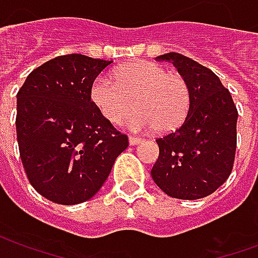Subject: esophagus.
I'll use <instances>...</instances> for the list:
<instances>
[{"label":"esophagus","instance_id":"1","mask_svg":"<svg viewBox=\"0 0 258 258\" xmlns=\"http://www.w3.org/2000/svg\"><path fill=\"white\" fill-rule=\"evenodd\" d=\"M128 142H130V145L134 146V145H138V144H141V142H142V140H141V138H137V137H134V135H131V137H128Z\"/></svg>","mask_w":258,"mask_h":258}]
</instances>
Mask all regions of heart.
Wrapping results in <instances>:
<instances>
[{"label":"heart","mask_w":258,"mask_h":258,"mask_svg":"<svg viewBox=\"0 0 258 258\" xmlns=\"http://www.w3.org/2000/svg\"><path fill=\"white\" fill-rule=\"evenodd\" d=\"M90 99L109 123H120L134 106L137 110L127 120L130 128L168 133L184 123L189 112L190 90L182 74L167 72L155 62L137 60L116 69L112 80H94Z\"/></svg>","instance_id":"heart-1"}]
</instances>
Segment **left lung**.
<instances>
[{
    "instance_id": "1",
    "label": "left lung",
    "mask_w": 258,
    "mask_h": 258,
    "mask_svg": "<svg viewBox=\"0 0 258 258\" xmlns=\"http://www.w3.org/2000/svg\"><path fill=\"white\" fill-rule=\"evenodd\" d=\"M188 81L189 112L178 128L156 140L159 157L152 168L155 184L175 199H202L218 189L232 171L238 110L218 76L194 59L168 52Z\"/></svg>"
}]
</instances>
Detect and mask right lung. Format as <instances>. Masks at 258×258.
Segmentation results:
<instances>
[{
    "instance_id": "obj_1",
    "label": "right lung",
    "mask_w": 258,
    "mask_h": 258,
    "mask_svg": "<svg viewBox=\"0 0 258 258\" xmlns=\"http://www.w3.org/2000/svg\"><path fill=\"white\" fill-rule=\"evenodd\" d=\"M112 62L80 53L56 56L34 69L16 95L26 175L53 203L79 205L95 196L128 146L127 135L90 99L91 84Z\"/></svg>"
}]
</instances>
